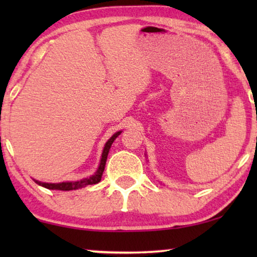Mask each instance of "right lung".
I'll use <instances>...</instances> for the list:
<instances>
[{"label": "right lung", "instance_id": "add662e5", "mask_svg": "<svg viewBox=\"0 0 257 257\" xmlns=\"http://www.w3.org/2000/svg\"><path fill=\"white\" fill-rule=\"evenodd\" d=\"M121 131L115 132L113 136L111 137L110 139L107 140L106 144H105L103 153H101V158H100V163L99 166H98L97 171L94 172V174L91 175L89 178H84L82 180L78 181H65V182H58V184H50V182H41L38 180H35L37 185L42 186V187H45L48 189H57V191H72V189H78L82 187H85V186L89 185H94L98 184L100 181L101 175H103V172L105 170V164H106V159H107V154L110 152V149L112 146V144L115 140V138L120 135Z\"/></svg>", "mask_w": 257, "mask_h": 257}]
</instances>
